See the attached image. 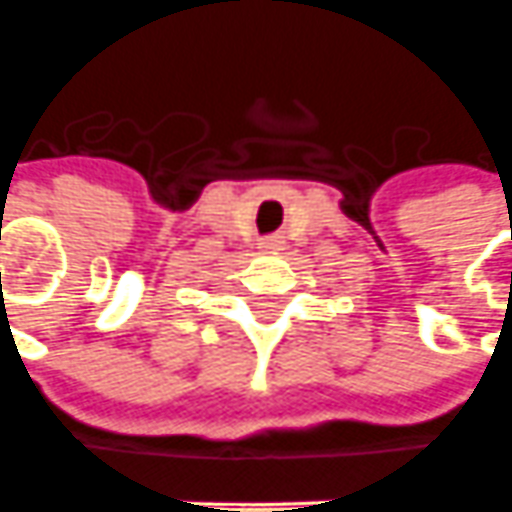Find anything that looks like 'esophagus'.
<instances>
[{
	"label": "esophagus",
	"mask_w": 512,
	"mask_h": 512,
	"mask_svg": "<svg viewBox=\"0 0 512 512\" xmlns=\"http://www.w3.org/2000/svg\"><path fill=\"white\" fill-rule=\"evenodd\" d=\"M259 248H262V250H281V248H284V236H278V234L264 236L262 242H259Z\"/></svg>",
	"instance_id": "obj_1"
}]
</instances>
